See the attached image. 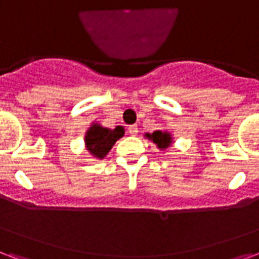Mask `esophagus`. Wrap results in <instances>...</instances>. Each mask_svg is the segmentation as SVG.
<instances>
[{
    "mask_svg": "<svg viewBox=\"0 0 259 259\" xmlns=\"http://www.w3.org/2000/svg\"><path fill=\"white\" fill-rule=\"evenodd\" d=\"M128 134H130V135H132V137H135V135L138 134L137 125H130V127H128Z\"/></svg>",
    "mask_w": 259,
    "mask_h": 259,
    "instance_id": "1",
    "label": "esophagus"
}]
</instances>
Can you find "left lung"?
Listing matches in <instances>:
<instances>
[{"label":"left lung","mask_w":259,"mask_h":259,"mask_svg":"<svg viewBox=\"0 0 259 259\" xmlns=\"http://www.w3.org/2000/svg\"><path fill=\"white\" fill-rule=\"evenodd\" d=\"M145 137L153 141L159 150H165L172 145V135L166 131H154L153 134H146Z\"/></svg>","instance_id":"left-lung-1"}]
</instances>
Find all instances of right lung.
<instances>
[{
	"label": "right lung",
	"mask_w": 259,
	"mask_h": 259,
	"mask_svg": "<svg viewBox=\"0 0 259 259\" xmlns=\"http://www.w3.org/2000/svg\"><path fill=\"white\" fill-rule=\"evenodd\" d=\"M124 135V128L117 125L114 130H109L98 122H93L84 137L85 149L95 158H105L113 145Z\"/></svg>",
	"instance_id": "right-lung-1"
}]
</instances>
